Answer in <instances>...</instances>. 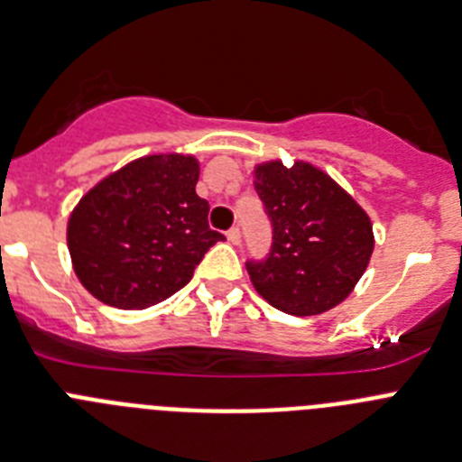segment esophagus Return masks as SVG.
Returning a JSON list of instances; mask_svg holds the SVG:
<instances>
[{
	"label": "esophagus",
	"mask_w": 462,
	"mask_h": 462,
	"mask_svg": "<svg viewBox=\"0 0 462 462\" xmlns=\"http://www.w3.org/2000/svg\"><path fill=\"white\" fill-rule=\"evenodd\" d=\"M227 241H230V244H239L241 241V230H239V226H235V227H230V230H227Z\"/></svg>",
	"instance_id": "1"
}]
</instances>
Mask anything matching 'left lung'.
Returning <instances> with one entry per match:
<instances>
[{"label": "left lung", "instance_id": "obj_1", "mask_svg": "<svg viewBox=\"0 0 462 462\" xmlns=\"http://www.w3.org/2000/svg\"><path fill=\"white\" fill-rule=\"evenodd\" d=\"M255 190L272 221V248L246 269L257 292L288 315H319L355 290L373 255L365 211L309 163L255 170Z\"/></svg>", "mask_w": 462, "mask_h": 462}]
</instances>
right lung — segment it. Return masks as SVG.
Listing matches in <instances>:
<instances>
[{
	"instance_id": "add662e5",
	"label": "right lung",
	"mask_w": 462,
	"mask_h": 462,
	"mask_svg": "<svg viewBox=\"0 0 462 462\" xmlns=\"http://www.w3.org/2000/svg\"><path fill=\"white\" fill-rule=\"evenodd\" d=\"M193 156L133 161L89 190L69 218L80 282L115 309H147L180 292L216 241L209 202L195 193Z\"/></svg>"
}]
</instances>
